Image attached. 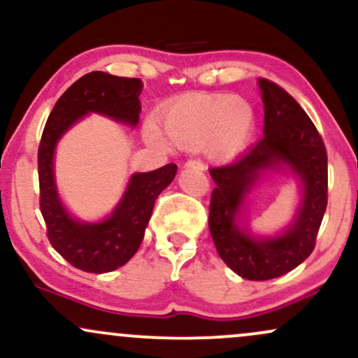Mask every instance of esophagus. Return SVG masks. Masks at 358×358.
<instances>
[{"label": "esophagus", "mask_w": 358, "mask_h": 358, "mask_svg": "<svg viewBox=\"0 0 358 358\" xmlns=\"http://www.w3.org/2000/svg\"><path fill=\"white\" fill-rule=\"evenodd\" d=\"M187 170H195V171H202L203 170V163L199 162V159H188L187 163L183 165Z\"/></svg>", "instance_id": "obj_1"}]
</instances>
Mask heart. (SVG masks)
Here are the masks:
<instances>
[{
  "mask_svg": "<svg viewBox=\"0 0 358 358\" xmlns=\"http://www.w3.org/2000/svg\"><path fill=\"white\" fill-rule=\"evenodd\" d=\"M163 131L175 146L199 150L213 162H229L248 146L254 131L252 106L231 94H195L173 102L163 110ZM148 138L159 141L155 127Z\"/></svg>",
  "mask_w": 358,
  "mask_h": 358,
  "instance_id": "heart-1",
  "label": "heart"
}]
</instances>
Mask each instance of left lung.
I'll return each instance as SVG.
<instances>
[{"instance_id": "1", "label": "left lung", "mask_w": 358, "mask_h": 358, "mask_svg": "<svg viewBox=\"0 0 358 358\" xmlns=\"http://www.w3.org/2000/svg\"><path fill=\"white\" fill-rule=\"evenodd\" d=\"M264 104L262 136L236 162L210 168L215 182L208 229L222 261L241 278L266 281L289 273L313 252L328 202L327 150L313 121L285 89L259 79ZM268 171H289L302 183L294 222L274 238L240 227L245 196Z\"/></svg>"}]
</instances>
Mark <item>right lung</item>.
I'll use <instances>...</instances> for the list:
<instances>
[{
  "instance_id": "obj_1",
  "label": "right lung",
  "mask_w": 358,
  "mask_h": 358,
  "mask_svg": "<svg viewBox=\"0 0 358 358\" xmlns=\"http://www.w3.org/2000/svg\"><path fill=\"white\" fill-rule=\"evenodd\" d=\"M139 79L90 72L65 90L52 109L38 146L40 210L53 249L73 268L85 273H109L124 266L136 254L151 219L155 200L173 182L176 165L170 163L148 173H134L108 219H73L57 192L53 153L59 139L85 114L97 113L114 121L136 126L139 121Z\"/></svg>"
}]
</instances>
